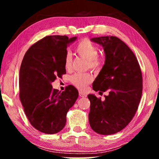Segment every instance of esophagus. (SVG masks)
I'll use <instances>...</instances> for the list:
<instances>
[{"mask_svg":"<svg viewBox=\"0 0 159 159\" xmlns=\"http://www.w3.org/2000/svg\"><path fill=\"white\" fill-rule=\"evenodd\" d=\"M79 96L81 97V98H85V97H87V94H85L84 93L81 92V91H80V92H79Z\"/></svg>","mask_w":159,"mask_h":159,"instance_id":"34e87169","label":"esophagus"}]
</instances>
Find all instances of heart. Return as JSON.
<instances>
[{
	"instance_id": "obj_1",
	"label": "heart",
	"mask_w": 159,
	"mask_h": 159,
	"mask_svg": "<svg viewBox=\"0 0 159 159\" xmlns=\"http://www.w3.org/2000/svg\"><path fill=\"white\" fill-rule=\"evenodd\" d=\"M76 50L82 57L88 60V65L92 69H98L101 66L102 60L99 57L98 48L88 39H83L77 45ZM72 65V57L70 53H67L65 57L64 66L66 69H70ZM71 82L79 89L83 90L92 82L93 76L89 73L78 72L71 76Z\"/></svg>"
}]
</instances>
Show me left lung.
<instances>
[{"instance_id": "1", "label": "left lung", "mask_w": 159, "mask_h": 159, "mask_svg": "<svg viewBox=\"0 0 159 159\" xmlns=\"http://www.w3.org/2000/svg\"><path fill=\"white\" fill-rule=\"evenodd\" d=\"M102 45L105 64L93 83V90L107 92L102 101L88 95L90 101L89 123L100 134H112L123 130L138 110L142 93V75L138 60L124 42L116 36L94 38Z\"/></svg>"}]
</instances>
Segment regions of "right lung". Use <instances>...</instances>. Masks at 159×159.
Segmentation results:
<instances>
[{
	"mask_svg": "<svg viewBox=\"0 0 159 159\" xmlns=\"http://www.w3.org/2000/svg\"><path fill=\"white\" fill-rule=\"evenodd\" d=\"M76 37L48 36L26 51L20 71V99L29 122L40 132L55 134L65 126L66 114L79 97L73 85L60 92L52 83L66 74V48Z\"/></svg>",
	"mask_w": 159,
	"mask_h": 159,
	"instance_id": "right-lung-1",
	"label": "right lung"
}]
</instances>
